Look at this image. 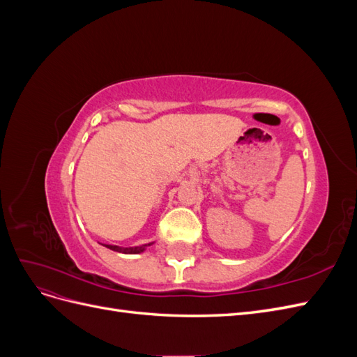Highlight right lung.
I'll use <instances>...</instances> for the list:
<instances>
[{
  "label": "right lung",
  "mask_w": 357,
  "mask_h": 357,
  "mask_svg": "<svg viewBox=\"0 0 357 357\" xmlns=\"http://www.w3.org/2000/svg\"><path fill=\"white\" fill-rule=\"evenodd\" d=\"M153 243H149V244H143V245H135V247H119V245H112V244H102L107 248H110L113 252H119V253H125V255H138V253H143L149 245H152Z\"/></svg>",
  "instance_id": "add662e5"
}]
</instances>
